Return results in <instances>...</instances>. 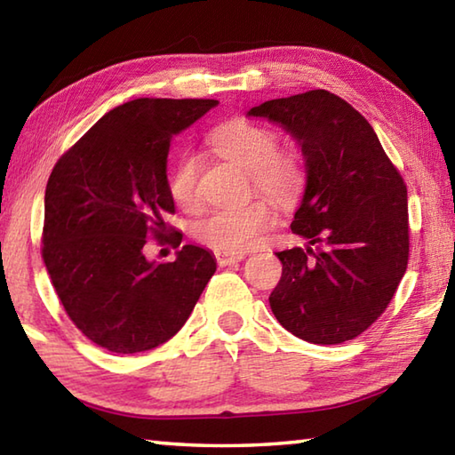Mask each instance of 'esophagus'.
Listing matches in <instances>:
<instances>
[{
  "label": "esophagus",
  "mask_w": 455,
  "mask_h": 455,
  "mask_svg": "<svg viewBox=\"0 0 455 455\" xmlns=\"http://www.w3.org/2000/svg\"><path fill=\"white\" fill-rule=\"evenodd\" d=\"M214 259H217V263L220 267H227V265H233V263H238V260H243L244 259V252L217 251V252H214Z\"/></svg>",
  "instance_id": "34e87169"
}]
</instances>
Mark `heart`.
Masks as SVG:
<instances>
[{
	"label": "heart",
	"instance_id": "obj_1",
	"mask_svg": "<svg viewBox=\"0 0 455 455\" xmlns=\"http://www.w3.org/2000/svg\"><path fill=\"white\" fill-rule=\"evenodd\" d=\"M212 148L222 158L251 172L255 188L276 204H291L301 195L307 180L301 152L276 148L279 136L273 128L236 118L217 128L211 138ZM168 192L184 211H195L200 204L198 160L184 152L168 171ZM275 222L271 204L263 198L241 206L212 211L196 222L195 236L214 251L241 252L255 246Z\"/></svg>",
	"mask_w": 455,
	"mask_h": 455
}]
</instances>
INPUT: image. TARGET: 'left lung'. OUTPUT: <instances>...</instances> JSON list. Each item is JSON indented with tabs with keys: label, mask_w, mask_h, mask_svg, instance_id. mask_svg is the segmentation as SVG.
I'll return each mask as SVG.
<instances>
[{
	"label": "left lung",
	"mask_w": 455,
	"mask_h": 455,
	"mask_svg": "<svg viewBox=\"0 0 455 455\" xmlns=\"http://www.w3.org/2000/svg\"><path fill=\"white\" fill-rule=\"evenodd\" d=\"M297 138L305 195L291 222L309 246L276 252L281 281L268 297L276 321L303 341L345 343L381 317L410 259L402 174L369 122L327 90L251 108Z\"/></svg>",
	"instance_id": "1"
}]
</instances>
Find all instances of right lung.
Wrapping results in <instances>:
<instances>
[{
  "instance_id": "right-lung-1",
  "label": "right lung",
  "mask_w": 455,
  "mask_h": 455,
  "mask_svg": "<svg viewBox=\"0 0 455 455\" xmlns=\"http://www.w3.org/2000/svg\"><path fill=\"white\" fill-rule=\"evenodd\" d=\"M217 100L138 98L61 154L45 187L42 259L68 317L98 347L140 353L179 333L217 271L203 246L148 263V238L180 246L166 158Z\"/></svg>"
}]
</instances>
